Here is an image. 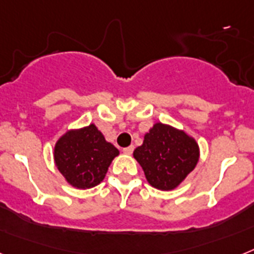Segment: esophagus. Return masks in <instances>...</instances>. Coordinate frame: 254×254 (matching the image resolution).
Masks as SVG:
<instances>
[{"mask_svg": "<svg viewBox=\"0 0 254 254\" xmlns=\"http://www.w3.org/2000/svg\"><path fill=\"white\" fill-rule=\"evenodd\" d=\"M133 151H134V146H129V147H127V148H124L123 152L125 153V155H131V153H133Z\"/></svg>", "mask_w": 254, "mask_h": 254, "instance_id": "obj_1", "label": "esophagus"}]
</instances>
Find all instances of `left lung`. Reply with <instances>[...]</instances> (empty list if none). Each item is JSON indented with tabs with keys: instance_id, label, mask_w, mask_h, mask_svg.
<instances>
[{
	"instance_id": "left-lung-1",
	"label": "left lung",
	"mask_w": 254,
	"mask_h": 254,
	"mask_svg": "<svg viewBox=\"0 0 254 254\" xmlns=\"http://www.w3.org/2000/svg\"><path fill=\"white\" fill-rule=\"evenodd\" d=\"M147 182L161 191H172L186 180L200 159L193 137L168 124H153L144 134L143 144L133 152Z\"/></svg>"
}]
</instances>
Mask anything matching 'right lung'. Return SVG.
<instances>
[{"instance_id": "add662e5", "label": "right lung", "mask_w": 254, "mask_h": 254, "mask_svg": "<svg viewBox=\"0 0 254 254\" xmlns=\"http://www.w3.org/2000/svg\"><path fill=\"white\" fill-rule=\"evenodd\" d=\"M119 150L107 142L95 124L69 129L54 146V163L65 182L78 190L97 186L107 174Z\"/></svg>"}]
</instances>
